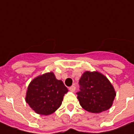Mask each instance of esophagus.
Returning <instances> with one entry per match:
<instances>
[{
	"instance_id": "34e87169",
	"label": "esophagus",
	"mask_w": 134,
	"mask_h": 134,
	"mask_svg": "<svg viewBox=\"0 0 134 134\" xmlns=\"http://www.w3.org/2000/svg\"><path fill=\"white\" fill-rule=\"evenodd\" d=\"M69 90L72 92H75V86H71V87H69Z\"/></svg>"
}]
</instances>
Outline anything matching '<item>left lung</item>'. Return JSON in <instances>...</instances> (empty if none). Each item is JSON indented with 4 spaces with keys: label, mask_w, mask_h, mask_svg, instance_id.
Instances as JSON below:
<instances>
[{
    "label": "left lung",
    "mask_w": 134,
    "mask_h": 134,
    "mask_svg": "<svg viewBox=\"0 0 134 134\" xmlns=\"http://www.w3.org/2000/svg\"><path fill=\"white\" fill-rule=\"evenodd\" d=\"M77 99L84 109L99 113L112 106L115 92L106 77L98 72H84L80 80Z\"/></svg>",
    "instance_id": "1"
}]
</instances>
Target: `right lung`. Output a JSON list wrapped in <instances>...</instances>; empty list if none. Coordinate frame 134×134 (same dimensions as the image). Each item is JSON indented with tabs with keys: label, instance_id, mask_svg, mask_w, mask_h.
I'll return each instance as SVG.
<instances>
[{
	"label": "right lung",
	"instance_id": "right-lung-1",
	"mask_svg": "<svg viewBox=\"0 0 134 134\" xmlns=\"http://www.w3.org/2000/svg\"><path fill=\"white\" fill-rule=\"evenodd\" d=\"M68 92L62 80L52 72L34 79L28 87L26 101L36 113L48 115L61 106L65 94Z\"/></svg>",
	"mask_w": 134,
	"mask_h": 134
}]
</instances>
